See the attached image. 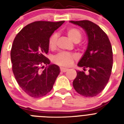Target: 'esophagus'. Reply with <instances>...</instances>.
I'll return each instance as SVG.
<instances>
[{"mask_svg":"<svg viewBox=\"0 0 124 124\" xmlns=\"http://www.w3.org/2000/svg\"><path fill=\"white\" fill-rule=\"evenodd\" d=\"M60 69V71H61L62 72H66L67 71H68V69H67V68H62V67H61Z\"/></svg>","mask_w":124,"mask_h":124,"instance_id":"34e87169","label":"esophagus"}]
</instances>
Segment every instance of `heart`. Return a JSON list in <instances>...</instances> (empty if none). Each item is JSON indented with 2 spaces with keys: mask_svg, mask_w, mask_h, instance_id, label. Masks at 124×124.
Wrapping results in <instances>:
<instances>
[{
  "mask_svg": "<svg viewBox=\"0 0 124 124\" xmlns=\"http://www.w3.org/2000/svg\"><path fill=\"white\" fill-rule=\"evenodd\" d=\"M67 35L70 39L74 42H79L82 38V34L81 31L77 28H71L67 30ZM58 39V35L56 33L53 34L49 39L48 46L51 49L55 48L56 44V40ZM75 55L70 53L60 52L54 56V61L56 64L65 67H69L71 66L74 59L75 58Z\"/></svg>",
  "mask_w": 124,
  "mask_h": 124,
  "instance_id": "obj_1",
  "label": "heart"
}]
</instances>
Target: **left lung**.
Segmentation results:
<instances>
[{"label": "left lung", "instance_id": "obj_1", "mask_svg": "<svg viewBox=\"0 0 124 124\" xmlns=\"http://www.w3.org/2000/svg\"><path fill=\"white\" fill-rule=\"evenodd\" d=\"M85 31L88 38L87 47L78 66L89 70V74L77 71L74 89L86 97L96 96L105 88L111 74L113 51L109 39L101 28L89 20L70 21Z\"/></svg>", "mask_w": 124, "mask_h": 124}]
</instances>
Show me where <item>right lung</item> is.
<instances>
[{
    "instance_id": "obj_1",
    "label": "right lung",
    "mask_w": 124,
    "mask_h": 124,
    "mask_svg": "<svg viewBox=\"0 0 124 124\" xmlns=\"http://www.w3.org/2000/svg\"><path fill=\"white\" fill-rule=\"evenodd\" d=\"M64 22H32L22 28L13 40L11 50L13 72L19 86L31 97L47 94L60 73L59 67L51 64L46 54L49 39Z\"/></svg>"
}]
</instances>
